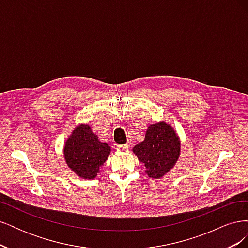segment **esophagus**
I'll return each instance as SVG.
<instances>
[{
	"mask_svg": "<svg viewBox=\"0 0 248 248\" xmlns=\"http://www.w3.org/2000/svg\"><path fill=\"white\" fill-rule=\"evenodd\" d=\"M118 150H122V151H125V150L128 149V145H118Z\"/></svg>",
	"mask_w": 248,
	"mask_h": 248,
	"instance_id": "obj_1",
	"label": "esophagus"
}]
</instances>
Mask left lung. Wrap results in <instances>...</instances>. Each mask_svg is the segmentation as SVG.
<instances>
[{
	"label": "left lung",
	"mask_w": 248,
	"mask_h": 248,
	"mask_svg": "<svg viewBox=\"0 0 248 248\" xmlns=\"http://www.w3.org/2000/svg\"><path fill=\"white\" fill-rule=\"evenodd\" d=\"M140 161L145 164L150 178L158 179L174 168L180 155V140L166 122L150 125L145 140L132 149Z\"/></svg>",
	"instance_id": "8db88e82"
}]
</instances>
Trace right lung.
<instances>
[{
    "label": "right lung",
    "mask_w": 248,
    "mask_h": 248,
    "mask_svg": "<svg viewBox=\"0 0 248 248\" xmlns=\"http://www.w3.org/2000/svg\"><path fill=\"white\" fill-rule=\"evenodd\" d=\"M109 152V146L100 142L89 125H79L74 129L64 146L67 166L84 179H94L97 176Z\"/></svg>",
    "instance_id": "obj_1"
}]
</instances>
